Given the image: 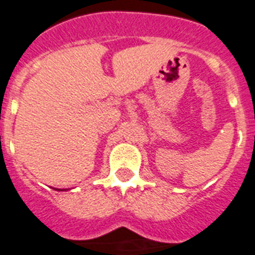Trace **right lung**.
Returning <instances> with one entry per match:
<instances>
[{
  "mask_svg": "<svg viewBox=\"0 0 255 255\" xmlns=\"http://www.w3.org/2000/svg\"><path fill=\"white\" fill-rule=\"evenodd\" d=\"M56 190H57V188H56ZM59 191H63V190H59Z\"/></svg>",
  "mask_w": 255,
  "mask_h": 255,
  "instance_id": "obj_1",
  "label": "right lung"
}]
</instances>
